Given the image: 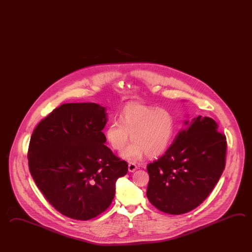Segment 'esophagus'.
<instances>
[{
	"mask_svg": "<svg viewBox=\"0 0 252 252\" xmlns=\"http://www.w3.org/2000/svg\"><path fill=\"white\" fill-rule=\"evenodd\" d=\"M137 169V166L134 162H129L128 170L130 172H134Z\"/></svg>",
	"mask_w": 252,
	"mask_h": 252,
	"instance_id": "34e87169",
	"label": "esophagus"
}]
</instances>
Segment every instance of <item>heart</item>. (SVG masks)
<instances>
[{
    "mask_svg": "<svg viewBox=\"0 0 252 252\" xmlns=\"http://www.w3.org/2000/svg\"><path fill=\"white\" fill-rule=\"evenodd\" d=\"M118 120L113 119L105 129V138L109 146L120 152L130 138L133 141L124 150L121 156L136 161L144 155L155 157L169 148L175 133V119L170 111L143 103L125 106Z\"/></svg>",
    "mask_w": 252,
    "mask_h": 252,
    "instance_id": "heart-1",
    "label": "heart"
}]
</instances>
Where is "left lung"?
Here are the masks:
<instances>
[{
  "label": "left lung",
  "instance_id": "obj_1",
  "mask_svg": "<svg viewBox=\"0 0 252 252\" xmlns=\"http://www.w3.org/2000/svg\"><path fill=\"white\" fill-rule=\"evenodd\" d=\"M164 155L147 165L146 195L157 209L182 215L206 199L225 167L226 137L213 118L186 121Z\"/></svg>",
  "mask_w": 252,
  "mask_h": 252
}]
</instances>
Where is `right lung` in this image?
<instances>
[{"label": "right lung", "instance_id": "add662e5", "mask_svg": "<svg viewBox=\"0 0 252 252\" xmlns=\"http://www.w3.org/2000/svg\"><path fill=\"white\" fill-rule=\"evenodd\" d=\"M106 109L66 103L42 119L31 135L29 168L37 188L59 213L87 221L108 209L127 162L106 146Z\"/></svg>", "mask_w": 252, "mask_h": 252}]
</instances>
